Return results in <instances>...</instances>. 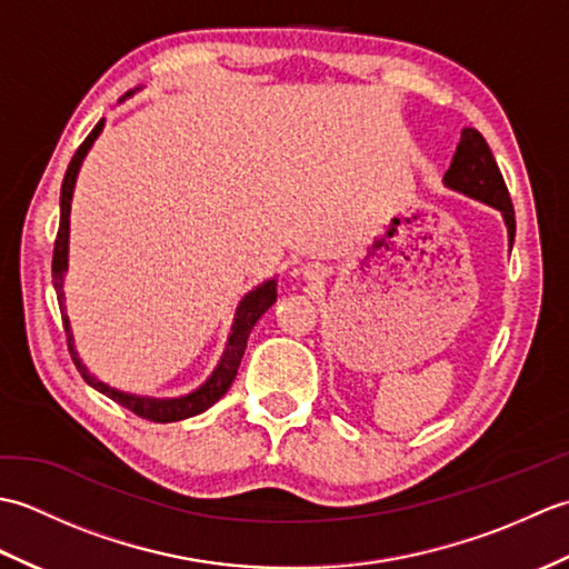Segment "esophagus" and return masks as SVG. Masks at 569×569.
<instances>
[{"label": "esophagus", "mask_w": 569, "mask_h": 569, "mask_svg": "<svg viewBox=\"0 0 569 569\" xmlns=\"http://www.w3.org/2000/svg\"><path fill=\"white\" fill-rule=\"evenodd\" d=\"M306 278H308V281H316V278H320V271L316 269V266H308Z\"/></svg>", "instance_id": "34e87169"}]
</instances>
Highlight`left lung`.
Returning <instances> with one entry per match:
<instances>
[{
  "instance_id": "8db88e82",
  "label": "left lung",
  "mask_w": 569,
  "mask_h": 569,
  "mask_svg": "<svg viewBox=\"0 0 569 569\" xmlns=\"http://www.w3.org/2000/svg\"><path fill=\"white\" fill-rule=\"evenodd\" d=\"M445 186L462 192L467 198H475L497 208L503 214L506 229H509V244L513 247L516 212L509 188L503 183V176L489 143L477 129H462V139H459L452 163L445 173Z\"/></svg>"
}]
</instances>
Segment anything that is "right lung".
I'll return each instance as SVG.
<instances>
[{"instance_id": "obj_1", "label": "right lung", "mask_w": 569, "mask_h": 569, "mask_svg": "<svg viewBox=\"0 0 569 569\" xmlns=\"http://www.w3.org/2000/svg\"><path fill=\"white\" fill-rule=\"evenodd\" d=\"M129 94L134 92H127ZM124 100V98H122ZM104 122H98L88 139H84L76 156H72V161L66 171L63 178V186H60V224H58V237H56V247H53V288H56V296H58V306H60V316H63V328L68 335V349H70V357L76 361L78 371L82 373V379L88 381L92 389H98L100 393H104L107 398H112L114 403L129 408L131 413H137L139 418H147L153 422H176V420H186L202 413V410H208L210 406H214L220 398L227 393L229 386H232L234 377H237V369L241 365V357H244V349H247V340H249V332L253 330V325L263 316L266 310H269L276 303V278L271 281L261 283L259 288H253L251 293H247L241 298V303L237 308V316L232 322V332H229V340L224 347V355L220 359V365L214 367V371L208 377L202 386H198L196 391H190L188 396H178V398H149V396H134V393H124V391H117L112 386H107L102 381H98L88 371V367L82 365L78 352H76V342H72V330H70V320L66 316V293H63V276L68 271V237H70V200H72V190H76V180H78V171L82 166V159L88 156L90 147L94 143V139L100 137Z\"/></svg>"}]
</instances>
